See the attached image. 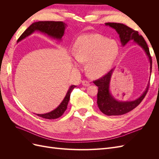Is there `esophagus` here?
Returning <instances> with one entry per match:
<instances>
[{"label":"esophagus","instance_id":"esophagus-1","mask_svg":"<svg viewBox=\"0 0 159 159\" xmlns=\"http://www.w3.org/2000/svg\"><path fill=\"white\" fill-rule=\"evenodd\" d=\"M82 85H84V86H86V87H88V86L90 85V83L88 81L84 80V81H82Z\"/></svg>","mask_w":159,"mask_h":159}]
</instances>
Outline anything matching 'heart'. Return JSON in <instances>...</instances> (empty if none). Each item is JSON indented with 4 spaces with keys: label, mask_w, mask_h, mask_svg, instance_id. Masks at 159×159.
Listing matches in <instances>:
<instances>
[{
    "label": "heart",
    "mask_w": 159,
    "mask_h": 159,
    "mask_svg": "<svg viewBox=\"0 0 159 159\" xmlns=\"http://www.w3.org/2000/svg\"><path fill=\"white\" fill-rule=\"evenodd\" d=\"M117 53L118 46L115 42L97 34H89L77 40L73 56L79 63H86L85 70L90 77L98 78L110 69ZM74 65L79 66L76 62Z\"/></svg>",
    "instance_id": "obj_1"
}]
</instances>
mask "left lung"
I'll list each match as a JSON object with an SVG mask.
<instances>
[{
    "label": "left lung",
    "instance_id": "1",
    "mask_svg": "<svg viewBox=\"0 0 159 159\" xmlns=\"http://www.w3.org/2000/svg\"><path fill=\"white\" fill-rule=\"evenodd\" d=\"M105 25L115 30L119 34L122 46H125L129 41L133 40L134 44L140 46L145 52L146 56L150 63V75L152 70V58L147 43L141 35H139L137 31H134L131 28L121 23L107 22ZM115 68L104 75L103 78L93 81L98 87L97 103L99 110L103 113L109 116L120 115L125 114L135 108L140 104L145 97L149 86V82L145 90L140 97L133 101H119L114 98L110 91V83Z\"/></svg>",
    "mask_w": 159,
    "mask_h": 159
}]
</instances>
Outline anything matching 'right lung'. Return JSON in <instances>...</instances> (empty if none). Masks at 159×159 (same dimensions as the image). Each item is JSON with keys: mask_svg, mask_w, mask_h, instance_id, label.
<instances>
[{"mask_svg": "<svg viewBox=\"0 0 159 159\" xmlns=\"http://www.w3.org/2000/svg\"><path fill=\"white\" fill-rule=\"evenodd\" d=\"M67 27V25L63 22H55V21H38L33 22L27 29L22 33L17 40V43L25 39L28 36H30L34 32H40L44 33L47 36L61 41L62 37L64 35L65 30ZM77 86L72 85L69 88L68 91L64 99L62 100L61 103L55 109L48 113L44 114H36L38 116L41 117L44 119H55L61 117L68 107L69 103L70 95L72 90Z\"/></svg>", "mask_w": 159, "mask_h": 159, "instance_id": "1", "label": "right lung"}]
</instances>
